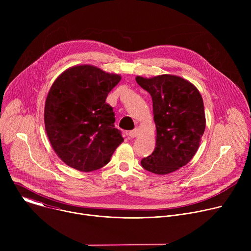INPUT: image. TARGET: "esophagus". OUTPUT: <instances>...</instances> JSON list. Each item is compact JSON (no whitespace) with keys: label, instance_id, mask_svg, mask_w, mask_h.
Masks as SVG:
<instances>
[{"label":"esophagus","instance_id":"esophagus-1","mask_svg":"<svg viewBox=\"0 0 251 251\" xmlns=\"http://www.w3.org/2000/svg\"><path fill=\"white\" fill-rule=\"evenodd\" d=\"M139 135V129H134V130H132V131H130L129 133H128V136H129V138H135V137H137Z\"/></svg>","mask_w":251,"mask_h":251}]
</instances>
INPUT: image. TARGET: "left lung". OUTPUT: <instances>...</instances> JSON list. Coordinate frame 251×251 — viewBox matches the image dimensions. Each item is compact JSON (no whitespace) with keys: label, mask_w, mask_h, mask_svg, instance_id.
Segmentation results:
<instances>
[{"label":"left lung","mask_w":251,"mask_h":251,"mask_svg":"<svg viewBox=\"0 0 251 251\" xmlns=\"http://www.w3.org/2000/svg\"><path fill=\"white\" fill-rule=\"evenodd\" d=\"M150 93L157 129L152 155L142 159L145 170L167 175L187 165L197 153L205 129L203 101L190 81L176 75L136 77Z\"/></svg>","instance_id":"1"}]
</instances>
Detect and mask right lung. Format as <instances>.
<instances>
[{
    "label": "right lung",
    "mask_w": 251,
    "mask_h": 251,
    "mask_svg": "<svg viewBox=\"0 0 251 251\" xmlns=\"http://www.w3.org/2000/svg\"><path fill=\"white\" fill-rule=\"evenodd\" d=\"M121 76L93 65L66 69L51 85L45 106V126L50 144L67 166L91 172L110 161L124 141L114 126L108 93Z\"/></svg>",
    "instance_id": "obj_1"
}]
</instances>
